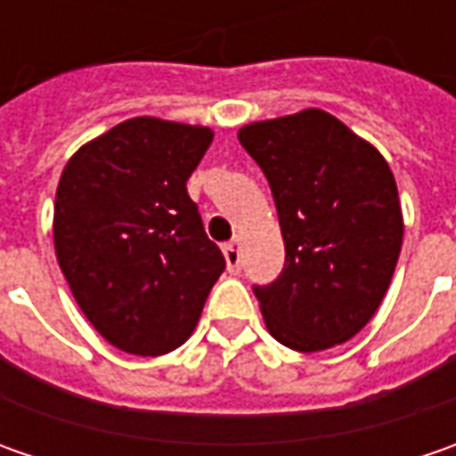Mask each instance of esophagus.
I'll return each instance as SVG.
<instances>
[{
  "instance_id": "34e87169",
  "label": "esophagus",
  "mask_w": 456,
  "mask_h": 456,
  "mask_svg": "<svg viewBox=\"0 0 456 456\" xmlns=\"http://www.w3.org/2000/svg\"><path fill=\"white\" fill-rule=\"evenodd\" d=\"M223 256H225V264H228V272L238 273L240 272V240L233 238L231 243L223 246Z\"/></svg>"
}]
</instances>
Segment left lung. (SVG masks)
<instances>
[{
  "instance_id": "obj_1",
  "label": "left lung",
  "mask_w": 456,
  "mask_h": 456,
  "mask_svg": "<svg viewBox=\"0 0 456 456\" xmlns=\"http://www.w3.org/2000/svg\"><path fill=\"white\" fill-rule=\"evenodd\" d=\"M238 142L272 187L287 264L256 287L266 330L297 353L355 338L394 279L403 213L383 154L322 109L254 121Z\"/></svg>"
}]
</instances>
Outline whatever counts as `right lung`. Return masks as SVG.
Instances as JSON below:
<instances>
[{
  "instance_id": "right-lung-1",
  "label": "right lung",
  "mask_w": 456,
  "mask_h": 456,
  "mask_svg": "<svg viewBox=\"0 0 456 456\" xmlns=\"http://www.w3.org/2000/svg\"><path fill=\"white\" fill-rule=\"evenodd\" d=\"M210 142L208 126L136 116L62 169L53 216L61 272L88 322L124 353L180 347L225 269L187 195Z\"/></svg>"
}]
</instances>
